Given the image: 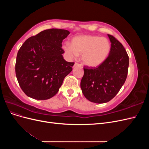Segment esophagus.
Returning a JSON list of instances; mask_svg holds the SVG:
<instances>
[{
	"label": "esophagus",
	"instance_id": "34e87169",
	"mask_svg": "<svg viewBox=\"0 0 149 149\" xmlns=\"http://www.w3.org/2000/svg\"><path fill=\"white\" fill-rule=\"evenodd\" d=\"M81 66V65H80L79 63H75L74 66H73V67L74 68V67H76V66Z\"/></svg>",
	"mask_w": 149,
	"mask_h": 149
}]
</instances>
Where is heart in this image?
<instances>
[{
  "mask_svg": "<svg viewBox=\"0 0 149 149\" xmlns=\"http://www.w3.org/2000/svg\"><path fill=\"white\" fill-rule=\"evenodd\" d=\"M68 57L75 58L82 54L83 63L90 67L101 65L109 56L111 45L109 40L97 35H81L76 36L71 40V45L63 46Z\"/></svg>",
  "mask_w": 149,
  "mask_h": 149,
  "instance_id": "heart-1",
  "label": "heart"
}]
</instances>
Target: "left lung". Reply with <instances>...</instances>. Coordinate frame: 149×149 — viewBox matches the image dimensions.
<instances>
[{"mask_svg":"<svg viewBox=\"0 0 149 149\" xmlns=\"http://www.w3.org/2000/svg\"><path fill=\"white\" fill-rule=\"evenodd\" d=\"M111 49L106 61L97 68H84L81 88L85 97L94 103H105L114 98L124 84L129 56L123 45L108 34Z\"/></svg>","mask_w":149,"mask_h":149,"instance_id":"obj_1","label":"left lung"}]
</instances>
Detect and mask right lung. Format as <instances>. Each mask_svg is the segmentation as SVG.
Wrapping results in <instances>:
<instances>
[{"mask_svg":"<svg viewBox=\"0 0 149 149\" xmlns=\"http://www.w3.org/2000/svg\"><path fill=\"white\" fill-rule=\"evenodd\" d=\"M66 30L51 29L28 38L17 53L15 74L22 91L37 100H46L59 91L73 62L65 60L63 40Z\"/></svg>","mask_w":149,"mask_h":149,"instance_id":"right-lung-1","label":"right lung"}]
</instances>
